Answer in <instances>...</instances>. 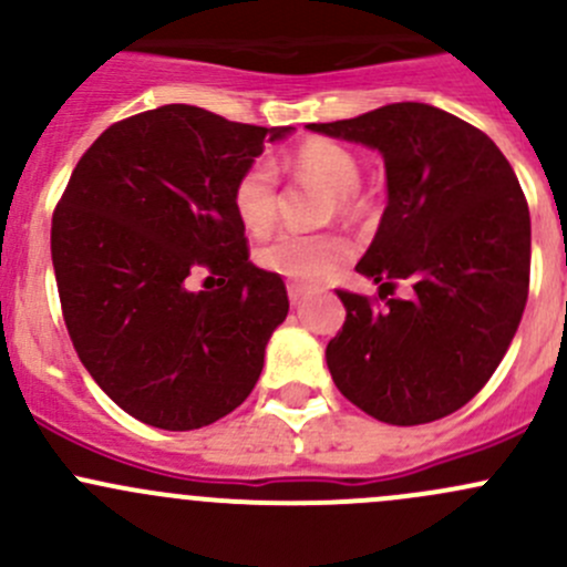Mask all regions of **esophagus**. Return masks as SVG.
<instances>
[{
  "label": "esophagus",
  "instance_id": "obj_1",
  "mask_svg": "<svg viewBox=\"0 0 567 567\" xmlns=\"http://www.w3.org/2000/svg\"><path fill=\"white\" fill-rule=\"evenodd\" d=\"M288 296H290V305H299V301L307 296V288H301V285H288Z\"/></svg>",
  "mask_w": 567,
  "mask_h": 567
}]
</instances>
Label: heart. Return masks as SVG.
<instances>
[{"instance_id": "b5f03b06", "label": "heart", "mask_w": 567, "mask_h": 567, "mask_svg": "<svg viewBox=\"0 0 567 567\" xmlns=\"http://www.w3.org/2000/svg\"><path fill=\"white\" fill-rule=\"evenodd\" d=\"M288 167L299 181L316 183L334 194V208L342 219H357L364 214V199L357 188L362 167L346 145L331 140H307L290 153ZM233 208L244 230L251 236H266L277 225L279 214L277 169L268 162H251L233 188ZM346 260L348 244L334 233H285L257 251V262L266 271L307 285L329 279Z\"/></svg>"}]
</instances>
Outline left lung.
<instances>
[{
    "instance_id": "1",
    "label": "left lung",
    "mask_w": 567,
    "mask_h": 567,
    "mask_svg": "<svg viewBox=\"0 0 567 567\" xmlns=\"http://www.w3.org/2000/svg\"><path fill=\"white\" fill-rule=\"evenodd\" d=\"M310 131L384 156L386 208L357 271L411 285L373 310L337 290L346 323L326 346L337 390L390 425L466 405L511 348L529 293V208L518 177L480 128L444 109L390 104Z\"/></svg>"
}]
</instances>
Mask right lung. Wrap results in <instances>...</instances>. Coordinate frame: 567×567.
<instances>
[{
    "instance_id": "obj_1",
    "label": "right lung",
    "mask_w": 567,
    "mask_h": 567,
    "mask_svg": "<svg viewBox=\"0 0 567 567\" xmlns=\"http://www.w3.org/2000/svg\"><path fill=\"white\" fill-rule=\"evenodd\" d=\"M290 131L188 104L151 109L109 125L56 203L51 260L68 334L95 384L145 425H210L260 379L290 305L282 277L249 262L233 188ZM199 276L206 288L194 291Z\"/></svg>"
}]
</instances>
